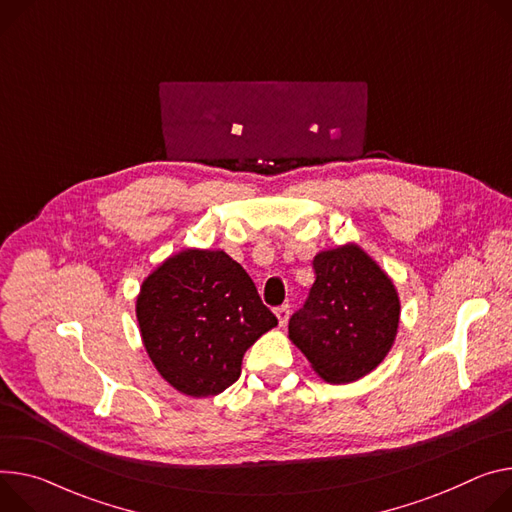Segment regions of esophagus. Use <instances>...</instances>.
I'll use <instances>...</instances> for the list:
<instances>
[{
    "instance_id": "obj_1",
    "label": "esophagus",
    "mask_w": 512,
    "mask_h": 512,
    "mask_svg": "<svg viewBox=\"0 0 512 512\" xmlns=\"http://www.w3.org/2000/svg\"><path fill=\"white\" fill-rule=\"evenodd\" d=\"M275 316H277V322H280V327H286L288 318H290V306H288V304L277 306V308H275Z\"/></svg>"
}]
</instances>
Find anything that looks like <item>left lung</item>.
Listing matches in <instances>:
<instances>
[{"instance_id": "left-lung-1", "label": "left lung", "mask_w": 512, "mask_h": 512, "mask_svg": "<svg viewBox=\"0 0 512 512\" xmlns=\"http://www.w3.org/2000/svg\"><path fill=\"white\" fill-rule=\"evenodd\" d=\"M312 265L316 280L290 318V339L322 380L355 382L376 369L394 343L400 320L396 288L357 245L322 251Z\"/></svg>"}]
</instances>
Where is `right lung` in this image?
<instances>
[{
	"mask_svg": "<svg viewBox=\"0 0 512 512\" xmlns=\"http://www.w3.org/2000/svg\"><path fill=\"white\" fill-rule=\"evenodd\" d=\"M136 318L159 374L194 398L235 384L245 351L277 324L235 259L200 249L169 257L147 277Z\"/></svg>",
	"mask_w": 512,
	"mask_h": 512,
	"instance_id": "right-lung-1",
	"label": "right lung"
}]
</instances>
